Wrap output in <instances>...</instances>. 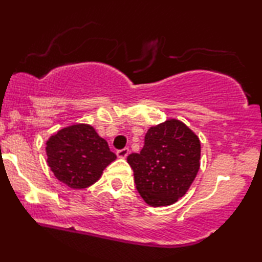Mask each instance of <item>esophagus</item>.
Instances as JSON below:
<instances>
[{
  "label": "esophagus",
  "mask_w": 262,
  "mask_h": 262,
  "mask_svg": "<svg viewBox=\"0 0 262 262\" xmlns=\"http://www.w3.org/2000/svg\"><path fill=\"white\" fill-rule=\"evenodd\" d=\"M128 154H129V149L128 148L120 149V150L116 151V155H118V157H120V159H126V157L128 156Z\"/></svg>",
  "instance_id": "obj_1"
}]
</instances>
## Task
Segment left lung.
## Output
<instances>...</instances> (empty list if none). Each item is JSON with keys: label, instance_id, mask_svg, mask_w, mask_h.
I'll return each mask as SVG.
<instances>
[{"label": "left lung", "instance_id": "1", "mask_svg": "<svg viewBox=\"0 0 262 262\" xmlns=\"http://www.w3.org/2000/svg\"><path fill=\"white\" fill-rule=\"evenodd\" d=\"M201 142L178 120L151 127L141 151L128 155L141 197L151 206H167L184 196L199 170Z\"/></svg>", "mask_w": 262, "mask_h": 262}]
</instances>
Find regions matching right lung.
I'll return each mask as SVG.
<instances>
[{"instance_id": "add662e5", "label": "right lung", "mask_w": 262, "mask_h": 262, "mask_svg": "<svg viewBox=\"0 0 262 262\" xmlns=\"http://www.w3.org/2000/svg\"><path fill=\"white\" fill-rule=\"evenodd\" d=\"M48 163L53 175L72 189L95 183L107 165L116 159L108 143L90 124H73L47 142Z\"/></svg>"}]
</instances>
